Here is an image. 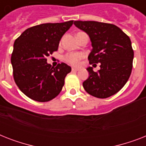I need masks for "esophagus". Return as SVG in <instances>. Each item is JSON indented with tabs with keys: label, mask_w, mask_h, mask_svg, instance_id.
<instances>
[{
	"label": "esophagus",
	"mask_w": 146,
	"mask_h": 146,
	"mask_svg": "<svg viewBox=\"0 0 146 146\" xmlns=\"http://www.w3.org/2000/svg\"><path fill=\"white\" fill-rule=\"evenodd\" d=\"M80 70V68H76V67H72V71L73 72H76V71Z\"/></svg>",
	"instance_id": "esophagus-1"
}]
</instances>
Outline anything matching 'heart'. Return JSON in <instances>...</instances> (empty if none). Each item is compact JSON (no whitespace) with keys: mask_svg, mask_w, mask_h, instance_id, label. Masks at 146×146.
<instances>
[{"mask_svg":"<svg viewBox=\"0 0 146 146\" xmlns=\"http://www.w3.org/2000/svg\"><path fill=\"white\" fill-rule=\"evenodd\" d=\"M83 55L80 53H68L63 57V60L72 66H78Z\"/></svg>","mask_w":146,"mask_h":146,"instance_id":"obj_1","label":"heart"}]
</instances>
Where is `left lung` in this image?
<instances>
[{
  "instance_id": "8db88e82",
  "label": "left lung",
  "mask_w": 146,
  "mask_h": 146,
  "mask_svg": "<svg viewBox=\"0 0 146 146\" xmlns=\"http://www.w3.org/2000/svg\"><path fill=\"white\" fill-rule=\"evenodd\" d=\"M77 28L89 35L92 50L89 64L100 63L97 72L89 66V76L83 82L85 90L91 96L106 98L120 91L129 80L134 52L131 41L115 25L96 21H75Z\"/></svg>"
}]
</instances>
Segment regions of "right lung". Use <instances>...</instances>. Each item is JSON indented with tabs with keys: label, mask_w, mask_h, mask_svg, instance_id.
I'll use <instances>...</instances> for the list:
<instances>
[{
	"label": "right lung",
	"mask_w": 146,
	"mask_h": 146,
	"mask_svg": "<svg viewBox=\"0 0 146 146\" xmlns=\"http://www.w3.org/2000/svg\"><path fill=\"white\" fill-rule=\"evenodd\" d=\"M73 23V20L40 24L27 29L15 40L11 55L13 78L31 99L49 102L61 92L71 67L61 63L54 68L47 63V57L57 50L60 40Z\"/></svg>",
	"instance_id": "add662e5"
}]
</instances>
